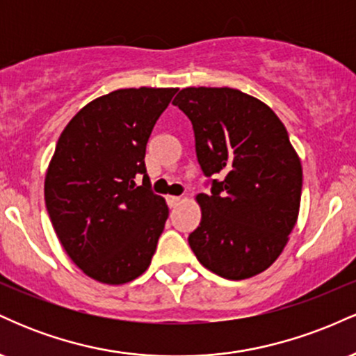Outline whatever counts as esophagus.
<instances>
[{"mask_svg": "<svg viewBox=\"0 0 356 356\" xmlns=\"http://www.w3.org/2000/svg\"><path fill=\"white\" fill-rule=\"evenodd\" d=\"M165 201H167V206H169V207H175L179 202H181V197H179V195H167Z\"/></svg>", "mask_w": 356, "mask_h": 356, "instance_id": "esophagus-1", "label": "esophagus"}]
</instances>
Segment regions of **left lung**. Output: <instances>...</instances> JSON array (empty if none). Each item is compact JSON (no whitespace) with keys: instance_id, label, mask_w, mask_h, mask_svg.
<instances>
[{"instance_id":"1","label":"left lung","mask_w":356,"mask_h":356,"mask_svg":"<svg viewBox=\"0 0 356 356\" xmlns=\"http://www.w3.org/2000/svg\"><path fill=\"white\" fill-rule=\"evenodd\" d=\"M174 105L191 120L211 192L189 246L204 268L246 280L281 254L300 211L303 172L283 122L236 88H184Z\"/></svg>"}]
</instances>
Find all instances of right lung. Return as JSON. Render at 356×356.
Masks as SVG:
<instances>
[{
  "label": "right lung",
  "instance_id": "obj_1",
  "mask_svg": "<svg viewBox=\"0 0 356 356\" xmlns=\"http://www.w3.org/2000/svg\"><path fill=\"white\" fill-rule=\"evenodd\" d=\"M175 92L115 90L81 108L58 138L44 179L48 216L73 263L100 283L140 276L164 231L169 207L150 187L145 147Z\"/></svg>",
  "mask_w": 356,
  "mask_h": 356
}]
</instances>
